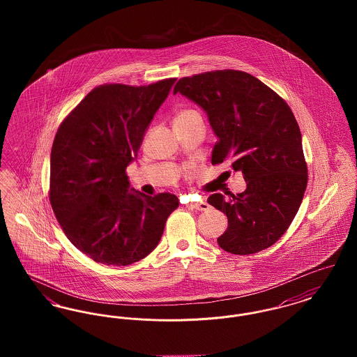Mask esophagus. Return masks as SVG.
Masks as SVG:
<instances>
[{
	"mask_svg": "<svg viewBox=\"0 0 357 357\" xmlns=\"http://www.w3.org/2000/svg\"><path fill=\"white\" fill-rule=\"evenodd\" d=\"M188 207L195 208V210H199V211H206V210H208L210 204H207L206 201H198V202H191V204H188Z\"/></svg>",
	"mask_w": 357,
	"mask_h": 357,
	"instance_id": "obj_1",
	"label": "esophagus"
}]
</instances>
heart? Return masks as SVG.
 Returning a JSON list of instances; mask_svg holds the SVG:
<instances>
[{"label": "heart", "mask_w": 357, "mask_h": 357, "mask_svg": "<svg viewBox=\"0 0 357 357\" xmlns=\"http://www.w3.org/2000/svg\"><path fill=\"white\" fill-rule=\"evenodd\" d=\"M195 115H199V114L197 111H194V109H182V111L178 112L175 121H183V120L190 119V118H192Z\"/></svg>", "instance_id": "1"}]
</instances>
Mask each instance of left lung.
Here are the masks:
<instances>
[{"label":"left lung","instance_id":"1","mask_svg":"<svg viewBox=\"0 0 357 357\" xmlns=\"http://www.w3.org/2000/svg\"><path fill=\"white\" fill-rule=\"evenodd\" d=\"M198 104L218 137L211 163L241 171L246 190L207 202L227 217L218 245L231 255L258 253L288 230L303 202L307 170L303 139L288 104L242 70H215L181 79L174 93Z\"/></svg>","mask_w":357,"mask_h":357}]
</instances>
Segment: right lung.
<instances>
[{
	"mask_svg": "<svg viewBox=\"0 0 357 357\" xmlns=\"http://www.w3.org/2000/svg\"><path fill=\"white\" fill-rule=\"evenodd\" d=\"M175 80L96 86L54 136L52 208L69 241L96 262L126 266L147 257L179 206L174 194L130 188L126 175Z\"/></svg>",
	"mask_w": 357,
	"mask_h": 357,
	"instance_id": "obj_1",
	"label": "right lung"
}]
</instances>
